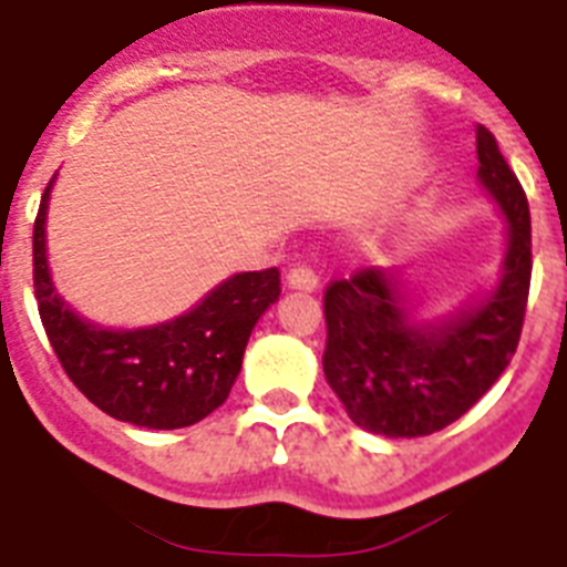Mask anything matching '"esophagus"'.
Returning <instances> with one entry per match:
<instances>
[{
	"label": "esophagus",
	"mask_w": 567,
	"mask_h": 567,
	"mask_svg": "<svg viewBox=\"0 0 567 567\" xmlns=\"http://www.w3.org/2000/svg\"><path fill=\"white\" fill-rule=\"evenodd\" d=\"M285 282H288V288H300V291H316L318 276H316V270H312V267H306V264H297V267H291V270H288Z\"/></svg>",
	"instance_id": "obj_1"
}]
</instances>
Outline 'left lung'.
I'll return each mask as SVG.
<instances>
[{
	"instance_id": "left-lung-1",
	"label": "left lung",
	"mask_w": 567,
	"mask_h": 567,
	"mask_svg": "<svg viewBox=\"0 0 567 567\" xmlns=\"http://www.w3.org/2000/svg\"><path fill=\"white\" fill-rule=\"evenodd\" d=\"M477 177L511 225L502 282L484 303L417 327L388 270L363 267L324 288L327 384L369 433H439L496 384L517 351L532 282L529 200L484 125H477Z\"/></svg>"
}]
</instances>
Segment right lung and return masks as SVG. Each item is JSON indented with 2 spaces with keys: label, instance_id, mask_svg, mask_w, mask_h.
<instances>
[{
  "label": "right lung",
  "instance_id": "1",
  "mask_svg": "<svg viewBox=\"0 0 567 567\" xmlns=\"http://www.w3.org/2000/svg\"><path fill=\"white\" fill-rule=\"evenodd\" d=\"M50 186L32 228V282L41 324L65 375L116 421L179 430L228 400L255 321L282 291L279 270L230 276L186 316L144 330H104L62 303L48 272L44 219Z\"/></svg>",
  "mask_w": 567,
  "mask_h": 567
}]
</instances>
